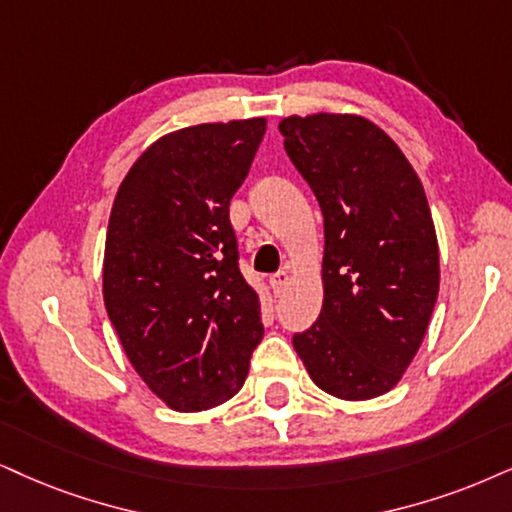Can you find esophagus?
<instances>
[{"mask_svg":"<svg viewBox=\"0 0 512 512\" xmlns=\"http://www.w3.org/2000/svg\"><path fill=\"white\" fill-rule=\"evenodd\" d=\"M288 283H290L288 271H276V274L269 276V286H271V290H274L276 295H281L283 290H286Z\"/></svg>","mask_w":512,"mask_h":512,"instance_id":"esophagus-1","label":"esophagus"}]
</instances>
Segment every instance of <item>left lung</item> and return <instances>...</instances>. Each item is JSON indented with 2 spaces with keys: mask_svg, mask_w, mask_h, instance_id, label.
Listing matches in <instances>:
<instances>
[{
  "mask_svg": "<svg viewBox=\"0 0 512 512\" xmlns=\"http://www.w3.org/2000/svg\"><path fill=\"white\" fill-rule=\"evenodd\" d=\"M323 212V307L293 347L321 390L378 397L416 357L439 293V250L423 184L399 146L357 115L278 125Z\"/></svg>",
  "mask_w": 512,
  "mask_h": 512,
  "instance_id": "left-lung-1",
  "label": "left lung"
}]
</instances>
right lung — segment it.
Wrapping results in <instances>:
<instances>
[{
    "label": "right lung",
    "instance_id": "1",
    "mask_svg": "<svg viewBox=\"0 0 512 512\" xmlns=\"http://www.w3.org/2000/svg\"><path fill=\"white\" fill-rule=\"evenodd\" d=\"M267 120L167 134L115 196L103 300L125 354L174 411H203L241 390L264 326L238 264L229 219Z\"/></svg>",
    "mask_w": 512,
    "mask_h": 512
}]
</instances>
